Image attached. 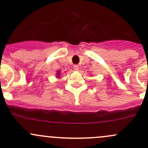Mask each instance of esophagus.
<instances>
[{
	"instance_id": "1",
	"label": "esophagus",
	"mask_w": 148,
	"mask_h": 148,
	"mask_svg": "<svg viewBox=\"0 0 148 148\" xmlns=\"http://www.w3.org/2000/svg\"><path fill=\"white\" fill-rule=\"evenodd\" d=\"M79 66H78V65H74V70L78 71V70H79Z\"/></svg>"
}]
</instances>
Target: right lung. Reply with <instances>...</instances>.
Returning <instances> with one entry per match:
<instances>
[{
  "label": "right lung",
  "instance_id": "right-lung-1",
  "mask_svg": "<svg viewBox=\"0 0 148 148\" xmlns=\"http://www.w3.org/2000/svg\"><path fill=\"white\" fill-rule=\"evenodd\" d=\"M57 75H58V76H57V77H60V71H58V74H57Z\"/></svg>",
  "mask_w": 148,
  "mask_h": 148
}]
</instances>
